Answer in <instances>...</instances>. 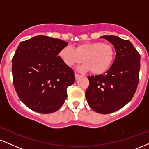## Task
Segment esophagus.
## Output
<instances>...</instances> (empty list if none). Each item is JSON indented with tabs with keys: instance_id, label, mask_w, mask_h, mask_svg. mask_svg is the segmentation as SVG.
Returning a JSON list of instances; mask_svg holds the SVG:
<instances>
[{
	"instance_id": "34e87169",
	"label": "esophagus",
	"mask_w": 149,
	"mask_h": 149,
	"mask_svg": "<svg viewBox=\"0 0 149 149\" xmlns=\"http://www.w3.org/2000/svg\"><path fill=\"white\" fill-rule=\"evenodd\" d=\"M75 76H76V80H78L80 78H81V77H82V76H81V75L78 74V73H75Z\"/></svg>"
}]
</instances>
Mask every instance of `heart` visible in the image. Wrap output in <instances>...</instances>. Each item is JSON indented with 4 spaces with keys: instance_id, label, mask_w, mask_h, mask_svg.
I'll return each mask as SVG.
<instances>
[{
    "instance_id": "heart-1",
    "label": "heart",
    "mask_w": 149,
    "mask_h": 149,
    "mask_svg": "<svg viewBox=\"0 0 149 149\" xmlns=\"http://www.w3.org/2000/svg\"><path fill=\"white\" fill-rule=\"evenodd\" d=\"M115 55L113 46L101 42H86L78 44L75 49L70 46H64L59 52V56L66 65L72 67L82 61L80 71H88L101 74L112 65Z\"/></svg>"
}]
</instances>
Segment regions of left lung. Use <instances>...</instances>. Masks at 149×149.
Returning <instances> with one entry per match:
<instances>
[{
	"label": "left lung",
	"instance_id": "1",
	"mask_svg": "<svg viewBox=\"0 0 149 149\" xmlns=\"http://www.w3.org/2000/svg\"><path fill=\"white\" fill-rule=\"evenodd\" d=\"M102 37L114 46L115 59L103 74L87 77L85 96L93 110L105 114L120 110L133 97L139 82L140 55L130 41L114 35Z\"/></svg>",
	"mask_w": 149,
	"mask_h": 149
}]
</instances>
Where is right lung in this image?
<instances>
[{
    "label": "right lung",
    "mask_w": 149,
    "mask_h": 149,
    "mask_svg": "<svg viewBox=\"0 0 149 149\" xmlns=\"http://www.w3.org/2000/svg\"><path fill=\"white\" fill-rule=\"evenodd\" d=\"M68 43L37 35L19 44L12 58V78L20 100L32 110L53 113L67 97V89L75 82L74 71L59 52Z\"/></svg>",
    "instance_id": "add662e5"
}]
</instances>
